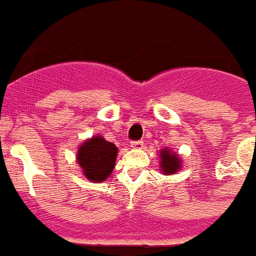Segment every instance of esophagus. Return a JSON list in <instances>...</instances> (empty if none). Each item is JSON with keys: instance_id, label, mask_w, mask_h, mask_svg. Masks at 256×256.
Segmentation results:
<instances>
[{"instance_id": "34e87169", "label": "esophagus", "mask_w": 256, "mask_h": 256, "mask_svg": "<svg viewBox=\"0 0 256 256\" xmlns=\"http://www.w3.org/2000/svg\"><path fill=\"white\" fill-rule=\"evenodd\" d=\"M130 147H132V148H142L143 142L142 140H134V142L130 143Z\"/></svg>"}]
</instances>
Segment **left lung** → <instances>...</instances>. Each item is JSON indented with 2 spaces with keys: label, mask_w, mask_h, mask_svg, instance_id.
Segmentation results:
<instances>
[{
  "label": "left lung",
  "mask_w": 256,
  "mask_h": 256,
  "mask_svg": "<svg viewBox=\"0 0 256 256\" xmlns=\"http://www.w3.org/2000/svg\"><path fill=\"white\" fill-rule=\"evenodd\" d=\"M159 155H160V170L164 175L168 176L180 171L182 159L171 148H163Z\"/></svg>",
  "instance_id": "8db88e82"
}]
</instances>
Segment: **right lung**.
Wrapping results in <instances>:
<instances>
[{
	"mask_svg": "<svg viewBox=\"0 0 256 256\" xmlns=\"http://www.w3.org/2000/svg\"><path fill=\"white\" fill-rule=\"evenodd\" d=\"M117 152L116 144L96 135L81 143L76 156L85 178L93 182H101L109 178L116 167Z\"/></svg>",
	"mask_w": 256,
	"mask_h": 256,
	"instance_id": "obj_1",
	"label": "right lung"
}]
</instances>
